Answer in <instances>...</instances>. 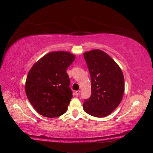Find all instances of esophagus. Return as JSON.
<instances>
[{"label": "esophagus", "mask_w": 153, "mask_h": 153, "mask_svg": "<svg viewBox=\"0 0 153 153\" xmlns=\"http://www.w3.org/2000/svg\"><path fill=\"white\" fill-rule=\"evenodd\" d=\"M79 93H80V91H79V90H78V91H75V95H76V96L79 95Z\"/></svg>", "instance_id": "1"}]
</instances>
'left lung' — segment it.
<instances>
[{"label": "left lung", "instance_id": "8db88e82", "mask_svg": "<svg viewBox=\"0 0 153 153\" xmlns=\"http://www.w3.org/2000/svg\"><path fill=\"white\" fill-rule=\"evenodd\" d=\"M91 79V95L83 104L86 113L105 117L121 102L124 92V77L115 61L99 49L83 54Z\"/></svg>", "mask_w": 153, "mask_h": 153}]
</instances>
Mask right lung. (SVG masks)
Returning <instances> with one entry per match:
<instances>
[{
  "label": "right lung",
  "mask_w": 153,
  "mask_h": 153,
  "mask_svg": "<svg viewBox=\"0 0 153 153\" xmlns=\"http://www.w3.org/2000/svg\"><path fill=\"white\" fill-rule=\"evenodd\" d=\"M75 55L68 52H51L31 68L25 82V93L33 108L41 115L55 118L67 111L72 98L67 68Z\"/></svg>",
  "instance_id": "1"
}]
</instances>
